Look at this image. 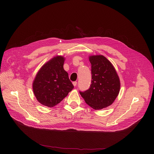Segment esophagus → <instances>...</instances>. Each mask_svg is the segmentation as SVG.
Wrapping results in <instances>:
<instances>
[{"mask_svg":"<svg viewBox=\"0 0 154 154\" xmlns=\"http://www.w3.org/2000/svg\"><path fill=\"white\" fill-rule=\"evenodd\" d=\"M77 82L76 81H75V82H72L73 85H74V86H75V87L77 85Z\"/></svg>","mask_w":154,"mask_h":154,"instance_id":"1","label":"esophagus"}]
</instances>
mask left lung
Wrapping results in <instances>:
<instances>
[{
    "instance_id": "obj_1",
    "label": "left lung",
    "mask_w": 154,
    "mask_h": 154,
    "mask_svg": "<svg viewBox=\"0 0 154 154\" xmlns=\"http://www.w3.org/2000/svg\"><path fill=\"white\" fill-rule=\"evenodd\" d=\"M91 84L88 90L80 91L85 102L95 110L114 102L120 91V80L112 64L103 55L91 56Z\"/></svg>"
}]
</instances>
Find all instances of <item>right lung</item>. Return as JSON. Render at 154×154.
<instances>
[{"label": "right lung", "instance_id": "1", "mask_svg": "<svg viewBox=\"0 0 154 154\" xmlns=\"http://www.w3.org/2000/svg\"><path fill=\"white\" fill-rule=\"evenodd\" d=\"M64 58L57 56L47 62L38 72L33 83L37 100L42 105L53 107L68 95L74 85L63 67Z\"/></svg>", "mask_w": 154, "mask_h": 154}]
</instances>
